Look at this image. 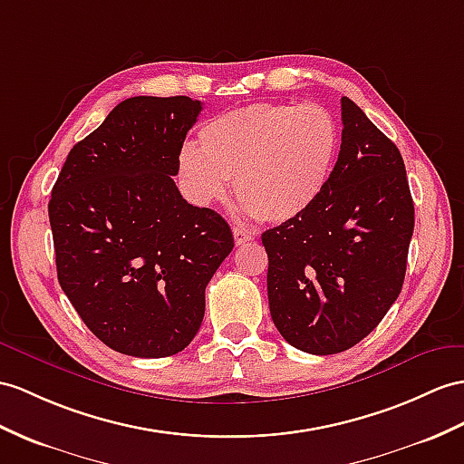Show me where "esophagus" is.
<instances>
[{
	"instance_id": "34e87169",
	"label": "esophagus",
	"mask_w": 464,
	"mask_h": 464,
	"mask_svg": "<svg viewBox=\"0 0 464 464\" xmlns=\"http://www.w3.org/2000/svg\"><path fill=\"white\" fill-rule=\"evenodd\" d=\"M232 232H234V242H236V246H242V244H246V242H252V240H254L252 232H247L246 228H240V226H236V228H234Z\"/></svg>"
}]
</instances>
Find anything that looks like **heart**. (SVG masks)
<instances>
[{
	"label": "heart",
	"instance_id": "1",
	"mask_svg": "<svg viewBox=\"0 0 464 464\" xmlns=\"http://www.w3.org/2000/svg\"><path fill=\"white\" fill-rule=\"evenodd\" d=\"M200 150L179 153V179L200 207L234 195L264 222L299 218L317 202L341 147V128L317 104L259 102L226 111L200 130Z\"/></svg>",
	"mask_w": 464,
	"mask_h": 464
}]
</instances>
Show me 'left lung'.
Instances as JSON below:
<instances>
[{
  "mask_svg": "<svg viewBox=\"0 0 464 464\" xmlns=\"http://www.w3.org/2000/svg\"><path fill=\"white\" fill-rule=\"evenodd\" d=\"M341 110V153L323 197L262 234L271 319L291 346L319 356L353 348L386 317L415 222L400 150L353 100Z\"/></svg>",
  "mask_w": 464,
  "mask_h": 464,
  "instance_id": "8db88e82",
  "label": "left lung"
}]
</instances>
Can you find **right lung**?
Masks as SVG:
<instances>
[{
  "label": "right lung",
  "instance_id": "add662e5",
  "mask_svg": "<svg viewBox=\"0 0 464 464\" xmlns=\"http://www.w3.org/2000/svg\"><path fill=\"white\" fill-rule=\"evenodd\" d=\"M202 104L135 96L78 141L49 200L56 276L116 353L165 358L205 317V289L232 252L228 222L188 205L173 177Z\"/></svg>",
  "mask_w": 464,
  "mask_h": 464
}]
</instances>
